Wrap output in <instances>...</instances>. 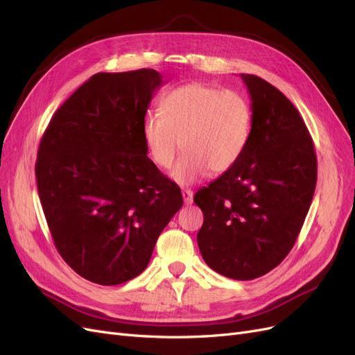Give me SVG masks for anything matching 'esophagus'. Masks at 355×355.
Here are the masks:
<instances>
[{
    "mask_svg": "<svg viewBox=\"0 0 355 355\" xmlns=\"http://www.w3.org/2000/svg\"><path fill=\"white\" fill-rule=\"evenodd\" d=\"M182 197H184L187 206H189V204H192V201H194V194H192L191 189H182Z\"/></svg>",
    "mask_w": 355,
    "mask_h": 355,
    "instance_id": "1",
    "label": "esophagus"
}]
</instances>
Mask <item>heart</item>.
<instances>
[{
    "instance_id": "b5f03b06",
    "label": "heart",
    "mask_w": 355,
    "mask_h": 355,
    "mask_svg": "<svg viewBox=\"0 0 355 355\" xmlns=\"http://www.w3.org/2000/svg\"><path fill=\"white\" fill-rule=\"evenodd\" d=\"M252 125V106L241 93L192 83L167 93L161 114H146L142 137L149 158L159 168L171 167L184 149L171 178L187 185L209 170L220 175L237 164Z\"/></svg>"
}]
</instances>
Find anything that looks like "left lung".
<instances>
[{"label":"left lung","mask_w":355,"mask_h":355,"mask_svg":"<svg viewBox=\"0 0 355 355\" xmlns=\"http://www.w3.org/2000/svg\"><path fill=\"white\" fill-rule=\"evenodd\" d=\"M240 75L253 111L249 144L194 201L204 214L197 234L204 262L244 282L270 272L292 250L314 197L317 157L293 103L268 81Z\"/></svg>","instance_id":"8db88e82"}]
</instances>
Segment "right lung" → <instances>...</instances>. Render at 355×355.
I'll return each mask as SVG.
<instances>
[{"instance_id": "right-lung-1", "label": "right lung", "mask_w": 355, "mask_h": 355, "mask_svg": "<svg viewBox=\"0 0 355 355\" xmlns=\"http://www.w3.org/2000/svg\"><path fill=\"white\" fill-rule=\"evenodd\" d=\"M154 69L99 72L50 120L38 148V196L72 270L115 286L141 274L180 189L148 158L142 121L161 87Z\"/></svg>"}]
</instances>
